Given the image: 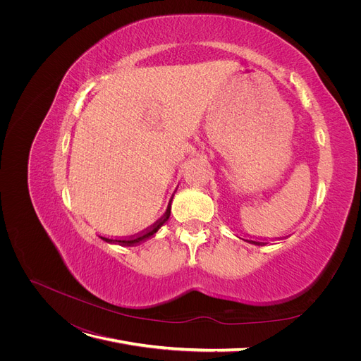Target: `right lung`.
<instances>
[{
  "label": "right lung",
  "mask_w": 361,
  "mask_h": 361,
  "mask_svg": "<svg viewBox=\"0 0 361 361\" xmlns=\"http://www.w3.org/2000/svg\"><path fill=\"white\" fill-rule=\"evenodd\" d=\"M169 214H171V206L168 204V207H166V212L164 214V216L161 218V219H158L154 225L150 226L149 230H146L145 233H142L140 235H137V237H131V238H128V240H114L116 243H120V244H126V245H131V244H137V243H140V241H143V240H146V238H149V237H152L154 235L161 226L168 221V218H169ZM105 241H111L109 238H104Z\"/></svg>",
  "instance_id": "add662e5"
}]
</instances>
